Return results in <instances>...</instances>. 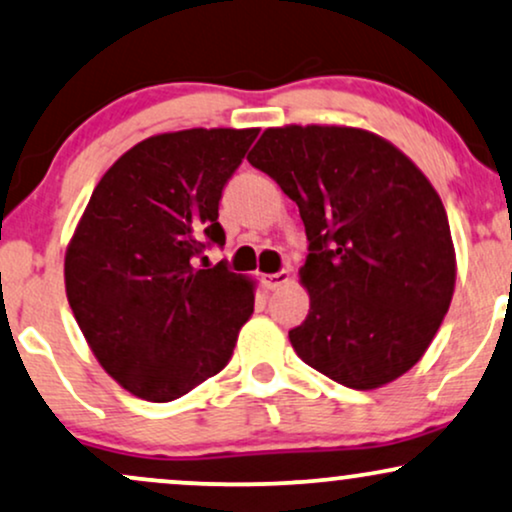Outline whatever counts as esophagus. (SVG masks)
I'll return each instance as SVG.
<instances>
[{"instance_id":"1","label":"esophagus","mask_w":512,"mask_h":512,"mask_svg":"<svg viewBox=\"0 0 512 512\" xmlns=\"http://www.w3.org/2000/svg\"><path fill=\"white\" fill-rule=\"evenodd\" d=\"M288 281H291V272H288V269H281V272L276 274H264V286H267L269 291H279V288L286 286Z\"/></svg>"}]
</instances>
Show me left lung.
Wrapping results in <instances>:
<instances>
[{
    "label": "left lung",
    "mask_w": 512,
    "mask_h": 512,
    "mask_svg": "<svg viewBox=\"0 0 512 512\" xmlns=\"http://www.w3.org/2000/svg\"><path fill=\"white\" fill-rule=\"evenodd\" d=\"M248 162L300 209L310 312L288 331L305 365L348 389L391 384L420 362L455 291V248L429 178L353 126L267 128Z\"/></svg>",
    "instance_id": "left-lung-1"
}]
</instances>
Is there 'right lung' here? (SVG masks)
<instances>
[{"mask_svg":"<svg viewBox=\"0 0 512 512\" xmlns=\"http://www.w3.org/2000/svg\"><path fill=\"white\" fill-rule=\"evenodd\" d=\"M257 133L152 135L92 190L66 248V298L97 362L133 396L169 403L214 377L255 310V281L195 257L224 245L221 190Z\"/></svg>","mask_w":512,"mask_h":512,"instance_id":"obj_1","label":"right lung"}]
</instances>
